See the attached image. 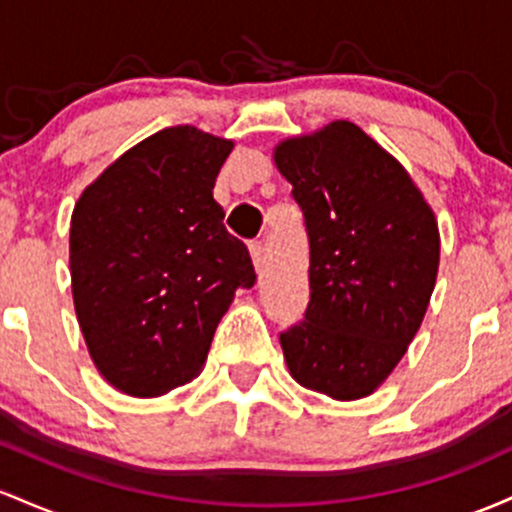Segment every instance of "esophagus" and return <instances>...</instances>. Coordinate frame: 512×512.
<instances>
[{"mask_svg": "<svg viewBox=\"0 0 512 512\" xmlns=\"http://www.w3.org/2000/svg\"><path fill=\"white\" fill-rule=\"evenodd\" d=\"M249 251H251V261H254L256 271H263V266H266V249H263L261 241H254V244L249 246Z\"/></svg>", "mask_w": 512, "mask_h": 512, "instance_id": "34e87169", "label": "esophagus"}]
</instances>
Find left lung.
Returning a JSON list of instances; mask_svg holds the SVG:
<instances>
[{
  "label": "left lung",
  "mask_w": 512,
  "mask_h": 512,
  "mask_svg": "<svg viewBox=\"0 0 512 512\" xmlns=\"http://www.w3.org/2000/svg\"><path fill=\"white\" fill-rule=\"evenodd\" d=\"M309 241V304L280 331L302 387L338 401L375 392L404 358L435 287L433 210L392 154L348 120L275 149Z\"/></svg>",
  "instance_id": "8db88e82"
}]
</instances>
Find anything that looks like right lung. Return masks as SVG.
Here are the masks:
<instances>
[{
    "instance_id": "obj_1",
    "label": "right lung",
    "mask_w": 512,
    "mask_h": 512,
    "mask_svg": "<svg viewBox=\"0 0 512 512\" xmlns=\"http://www.w3.org/2000/svg\"><path fill=\"white\" fill-rule=\"evenodd\" d=\"M232 142L159 130L91 183L72 212L70 268L91 360L130 396H159L203 367L239 287L256 283L244 241L212 198Z\"/></svg>"
}]
</instances>
